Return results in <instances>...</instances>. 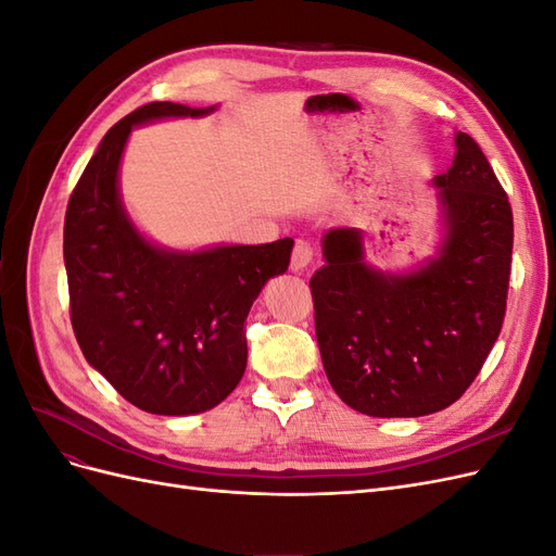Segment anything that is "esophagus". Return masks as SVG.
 <instances>
[{
	"instance_id": "34e87169",
	"label": "esophagus",
	"mask_w": 556,
	"mask_h": 556,
	"mask_svg": "<svg viewBox=\"0 0 556 556\" xmlns=\"http://www.w3.org/2000/svg\"><path fill=\"white\" fill-rule=\"evenodd\" d=\"M313 262V245L308 241H296L292 250V271H304V268Z\"/></svg>"
}]
</instances>
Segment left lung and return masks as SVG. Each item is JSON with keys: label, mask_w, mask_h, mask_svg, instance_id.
Returning <instances> with one entry per match:
<instances>
[{"label": "left lung", "mask_w": 556, "mask_h": 556, "mask_svg": "<svg viewBox=\"0 0 556 556\" xmlns=\"http://www.w3.org/2000/svg\"><path fill=\"white\" fill-rule=\"evenodd\" d=\"M452 166L433 178L445 237L410 274L364 260V233L329 229L311 278L327 378L350 408L422 417L457 401L490 355L506 315L513 208L480 146L454 137Z\"/></svg>", "instance_id": "8db88e82"}]
</instances>
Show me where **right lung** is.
Listing matches in <instances>:
<instances>
[{
    "label": "right lung",
    "mask_w": 556,
    "mask_h": 556,
    "mask_svg": "<svg viewBox=\"0 0 556 556\" xmlns=\"http://www.w3.org/2000/svg\"><path fill=\"white\" fill-rule=\"evenodd\" d=\"M215 111L153 102L113 125L64 215V266L76 341L121 396L153 415L215 408L243 378L245 317L294 241L180 252L150 243L117 190L131 127Z\"/></svg>",
    "instance_id": "right-lung-1"
}]
</instances>
